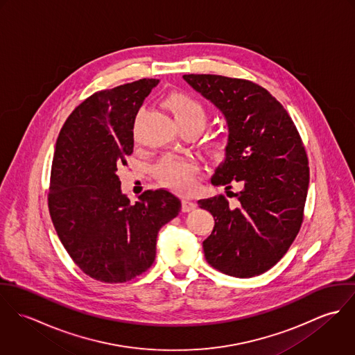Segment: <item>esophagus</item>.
<instances>
[{
	"instance_id": "1",
	"label": "esophagus",
	"mask_w": 355,
	"mask_h": 355,
	"mask_svg": "<svg viewBox=\"0 0 355 355\" xmlns=\"http://www.w3.org/2000/svg\"><path fill=\"white\" fill-rule=\"evenodd\" d=\"M196 207H197V203L193 202V201H189V200L182 201V211H184V213L193 211V210H196Z\"/></svg>"
}]
</instances>
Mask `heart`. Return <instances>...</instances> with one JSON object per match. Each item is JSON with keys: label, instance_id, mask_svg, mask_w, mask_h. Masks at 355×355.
Wrapping results in <instances>:
<instances>
[{"label": "heart", "instance_id": "heart-1", "mask_svg": "<svg viewBox=\"0 0 355 355\" xmlns=\"http://www.w3.org/2000/svg\"><path fill=\"white\" fill-rule=\"evenodd\" d=\"M165 102L168 107L175 113L178 123L184 131L194 130L201 132L206 127L209 121V112L202 102L198 101L197 98L184 93H176L169 96ZM138 117H137V121H138ZM135 130H137V123H135ZM221 146H223V142L217 138L209 141V149L213 152H218ZM153 171L158 182L166 189H171L173 191L191 193L197 186L198 166L196 162L187 158L166 154L158 159Z\"/></svg>", "mask_w": 355, "mask_h": 355}]
</instances>
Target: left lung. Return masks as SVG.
Masks as SVG:
<instances>
[{"instance_id":"obj_1","label":"left lung","mask_w":355,"mask_h":355,"mask_svg":"<svg viewBox=\"0 0 355 355\" xmlns=\"http://www.w3.org/2000/svg\"><path fill=\"white\" fill-rule=\"evenodd\" d=\"M183 78L227 119L225 159L211 184H241L236 207L223 194L198 201L214 217L205 258L225 275L258 276L282 259L301 230L309 187L304 142L283 105L257 83L203 73Z\"/></svg>"}]
</instances>
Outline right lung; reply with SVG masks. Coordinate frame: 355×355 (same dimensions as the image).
Returning a JSON list of instances; mask_svg holds the SVG:
<instances>
[{"label": "right lung", "mask_w": 355, "mask_h": 355, "mask_svg": "<svg viewBox=\"0 0 355 355\" xmlns=\"http://www.w3.org/2000/svg\"><path fill=\"white\" fill-rule=\"evenodd\" d=\"M157 83L145 78L94 93L68 116L55 142L51 221L72 261L102 283H125L146 272L158 231L182 209L164 189L130 203L116 173L134 152L135 117Z\"/></svg>", "instance_id": "obj_1"}]
</instances>
